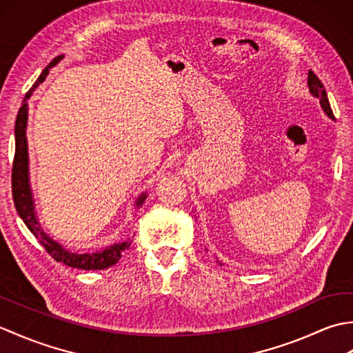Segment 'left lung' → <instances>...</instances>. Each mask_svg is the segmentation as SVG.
I'll use <instances>...</instances> for the list:
<instances>
[{"mask_svg": "<svg viewBox=\"0 0 353 353\" xmlns=\"http://www.w3.org/2000/svg\"><path fill=\"white\" fill-rule=\"evenodd\" d=\"M308 88H310L311 95L316 97V99L320 101V106H321V109H323L325 114L331 119H334V114H332L331 104H329V100H327L325 86H323V83H321V81L319 80V77L312 71L308 72ZM216 262H219L220 265H223L219 259H216Z\"/></svg>", "mask_w": 353, "mask_h": 353, "instance_id": "8db88e82", "label": "left lung"}]
</instances>
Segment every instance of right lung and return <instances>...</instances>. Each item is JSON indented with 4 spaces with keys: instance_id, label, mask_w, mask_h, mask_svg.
I'll use <instances>...</instances> for the list:
<instances>
[{
    "instance_id": "add662e5",
    "label": "right lung",
    "mask_w": 353,
    "mask_h": 353,
    "mask_svg": "<svg viewBox=\"0 0 353 353\" xmlns=\"http://www.w3.org/2000/svg\"><path fill=\"white\" fill-rule=\"evenodd\" d=\"M63 59L62 56H57L52 59L51 63L42 71L39 79L32 89L26 94V99L22 101V106L19 108L17 123H14V159H13V168H12V196L14 201V208L26 223L28 230L36 236L37 241L42 244V247L47 250L51 258H54L57 262L80 270H104L121 259V254L124 250L130 247L132 241L127 238L125 241L115 243L109 247H104L101 250L97 252H72L65 249L62 244H59L56 239H52L50 235L43 232L39 220H37L36 209H34V200L32 192V185H30V167H28V144H27V119H28V103L27 100L33 95L34 89L39 86L45 77L48 76L50 70L56 66ZM147 199V192H142L141 196L134 201V206L139 208Z\"/></svg>"
}]
</instances>
